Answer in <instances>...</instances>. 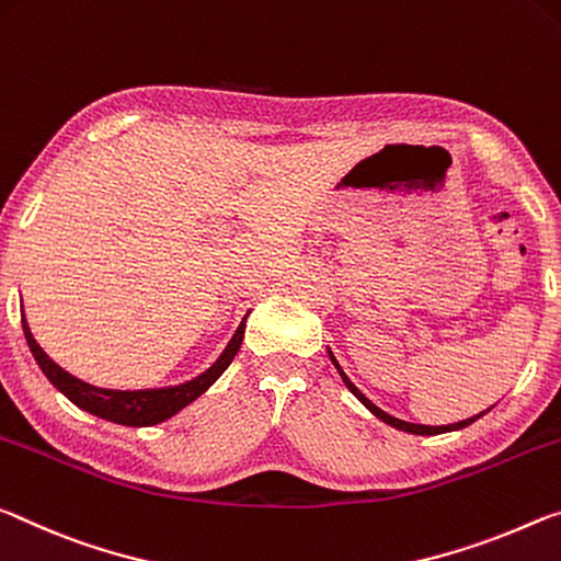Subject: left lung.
<instances>
[{
  "label": "left lung",
  "instance_id": "left-lung-1",
  "mask_svg": "<svg viewBox=\"0 0 561 561\" xmlns=\"http://www.w3.org/2000/svg\"><path fill=\"white\" fill-rule=\"evenodd\" d=\"M330 353V351H328ZM330 360H333V365L337 367V373H341V378H343V382L347 385V390H351L357 400L363 402V405L373 412L375 417H380L382 422H388V425H392V427H398V430H405V433H412V435H443V433H453V430H462V427H467V425H472L474 420H480L484 412H480V415H474V417H467V420H462V422H455V425H437V427H433V425H415V422H405V420H398V417H392V415H388V412H382L378 405H375V402H370L365 398V394L355 388V385L351 382V378H347V375L343 373V367L337 365V360H335V355L330 353Z\"/></svg>",
  "mask_w": 561,
  "mask_h": 561
}]
</instances>
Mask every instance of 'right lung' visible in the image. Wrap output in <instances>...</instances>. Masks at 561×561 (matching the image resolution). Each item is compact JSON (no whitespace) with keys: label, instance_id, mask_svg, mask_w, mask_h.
<instances>
[{"label":"right lung","instance_id":"1","mask_svg":"<svg viewBox=\"0 0 561 561\" xmlns=\"http://www.w3.org/2000/svg\"><path fill=\"white\" fill-rule=\"evenodd\" d=\"M22 328H24L26 345H30L34 360L39 363L42 373L47 375L54 388L67 394L73 405L91 412V415H96L101 420L116 422V425L149 427V425H159V422L176 415L179 410H183L188 402L201 398V394H204L210 385H214L220 375H224L226 367L233 363L238 347H241V343H243L245 318L233 333L231 343L226 345V351L220 353L218 360L210 365L206 373H201L198 378L183 382V385H173V388H156V390L94 388V385L73 378V375H69L64 367H59L47 353L42 351L39 343L34 341L30 325H26L24 313H22Z\"/></svg>","mask_w":561,"mask_h":561}]
</instances>
